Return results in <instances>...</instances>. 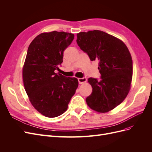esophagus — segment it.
<instances>
[{"label":"esophagus","mask_w":152,"mask_h":152,"mask_svg":"<svg viewBox=\"0 0 152 152\" xmlns=\"http://www.w3.org/2000/svg\"><path fill=\"white\" fill-rule=\"evenodd\" d=\"M78 81H79V84H82L85 83L87 81V78L86 77H82V78H79L78 79Z\"/></svg>","instance_id":"esophagus-1"}]
</instances>
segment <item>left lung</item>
Listing matches in <instances>:
<instances>
[{"label":"left lung","instance_id":"8db88e82","mask_svg":"<svg viewBox=\"0 0 152 152\" xmlns=\"http://www.w3.org/2000/svg\"><path fill=\"white\" fill-rule=\"evenodd\" d=\"M77 43L91 61H98L100 80L90 77L93 87L87 97L89 107L100 113L108 112L126 98L132 77V60L126 44L100 30L80 32Z\"/></svg>","mask_w":152,"mask_h":152}]
</instances>
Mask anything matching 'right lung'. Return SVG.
<instances>
[{"label":"right lung","mask_w":152,"mask_h":152,"mask_svg":"<svg viewBox=\"0 0 152 152\" xmlns=\"http://www.w3.org/2000/svg\"><path fill=\"white\" fill-rule=\"evenodd\" d=\"M73 39L74 35L65 31L42 33L32 40L27 50L23 68L25 89L34 107L47 117L66 112L79 85L76 78L55 73Z\"/></svg>","instance_id":"obj_1"}]
</instances>
